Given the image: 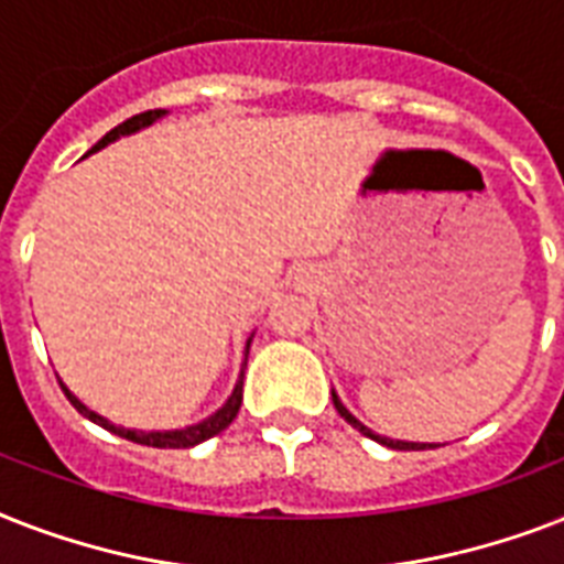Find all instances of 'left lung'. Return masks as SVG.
Instances as JSON below:
<instances>
[{"label": "left lung", "instance_id": "1", "mask_svg": "<svg viewBox=\"0 0 564 564\" xmlns=\"http://www.w3.org/2000/svg\"><path fill=\"white\" fill-rule=\"evenodd\" d=\"M334 394V406H336V412H339V415H343L345 421H348V424H351V427H357L362 433V436H369V438H375V442H380V445H386V447H394V451H424V447H433V445H419V442H398V438H386V436H377V433H371L369 427H366V424H360V421L354 419L351 412L345 410L343 406V401H339V398H336V392H330Z\"/></svg>", "mask_w": 564, "mask_h": 564}]
</instances>
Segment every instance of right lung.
Returning <instances> with one entry per match:
<instances>
[{
  "mask_svg": "<svg viewBox=\"0 0 564 564\" xmlns=\"http://www.w3.org/2000/svg\"><path fill=\"white\" fill-rule=\"evenodd\" d=\"M163 117V110H145V113H137V117L126 119L122 126H117L113 131H108V134L101 137L99 143L93 145L90 152H99V149H105L108 143H113L117 137L122 134H134V131H140V128L152 126L154 119ZM246 375V371H242ZM242 375H239V383L234 386V394L228 398V403L221 406L219 412H213L210 419L202 421V424H193V427H184V430H166V433H140V430H126V427H117V424H110L108 419H101V415H96L93 410H87L78 398H75L69 389H66L64 383H61V389H64V394L69 398V403H73L75 410L82 412L84 419H90L93 424H99V427L110 430V433H117V436L128 438V442H137V445H149V447H193L198 445V442H204V438H213L216 433H221V430L228 427L230 421L237 419L239 412V403H242Z\"/></svg>",
  "mask_w": 564,
  "mask_h": 564,
  "instance_id": "add662e5",
  "label": "right lung"
}]
</instances>
